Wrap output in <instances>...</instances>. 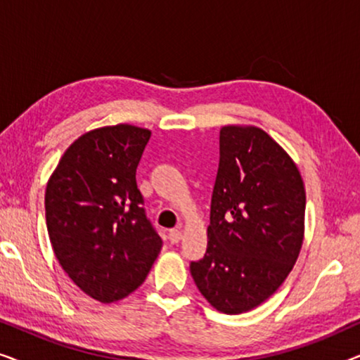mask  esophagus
I'll return each mask as SVG.
<instances>
[{"label": "esophagus", "mask_w": 360, "mask_h": 360, "mask_svg": "<svg viewBox=\"0 0 360 360\" xmlns=\"http://www.w3.org/2000/svg\"><path fill=\"white\" fill-rule=\"evenodd\" d=\"M181 238H184V233H181L180 229H170V233H169V240H170L172 244L180 243Z\"/></svg>", "instance_id": "esophagus-1"}]
</instances>
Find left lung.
<instances>
[{"mask_svg": "<svg viewBox=\"0 0 360 360\" xmlns=\"http://www.w3.org/2000/svg\"><path fill=\"white\" fill-rule=\"evenodd\" d=\"M304 205L297 164L267 132L221 127L208 248L190 265L211 307L245 313L277 292L302 249Z\"/></svg>", "mask_w": 360, "mask_h": 360, "instance_id": "8db88e82", "label": "left lung"}]
</instances>
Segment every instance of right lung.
<instances>
[{
	"label": "right lung",
	"instance_id": "1",
	"mask_svg": "<svg viewBox=\"0 0 360 360\" xmlns=\"http://www.w3.org/2000/svg\"><path fill=\"white\" fill-rule=\"evenodd\" d=\"M149 139V129L131 124L88 131L68 147L47 181L53 254L73 283L101 303L134 292L162 249L136 181Z\"/></svg>",
	"mask_w": 360,
	"mask_h": 360
}]
</instances>
